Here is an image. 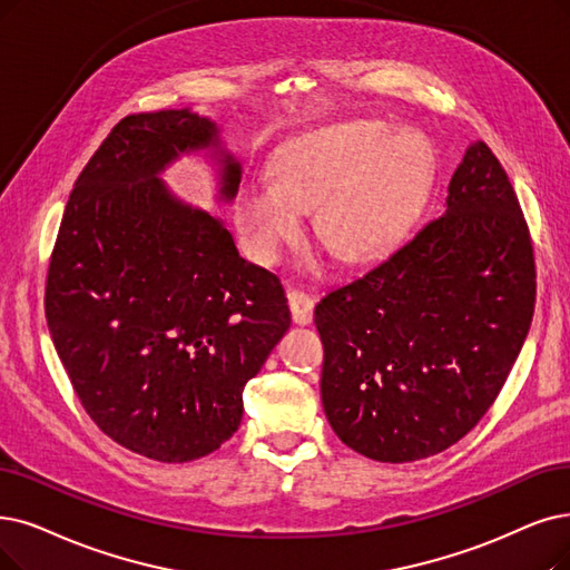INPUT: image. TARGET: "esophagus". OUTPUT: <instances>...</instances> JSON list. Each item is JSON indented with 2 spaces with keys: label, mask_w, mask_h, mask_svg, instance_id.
Listing matches in <instances>:
<instances>
[{
  "label": "esophagus",
  "mask_w": 570,
  "mask_h": 570,
  "mask_svg": "<svg viewBox=\"0 0 570 570\" xmlns=\"http://www.w3.org/2000/svg\"><path fill=\"white\" fill-rule=\"evenodd\" d=\"M287 302H289V311H292V321L297 325H308L313 321V297H308V294L304 289H297V287H289L287 289Z\"/></svg>",
  "instance_id": "obj_1"
}]
</instances>
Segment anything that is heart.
<instances>
[{
  "label": "heart",
  "instance_id": "obj_1",
  "mask_svg": "<svg viewBox=\"0 0 570 570\" xmlns=\"http://www.w3.org/2000/svg\"><path fill=\"white\" fill-rule=\"evenodd\" d=\"M428 179V161L412 138L355 121L315 130L289 142L271 177L247 181L236 196V219L257 262H276L297 240L304 219L341 262H364L391 247L412 219Z\"/></svg>",
  "mask_w": 570,
  "mask_h": 570
}]
</instances>
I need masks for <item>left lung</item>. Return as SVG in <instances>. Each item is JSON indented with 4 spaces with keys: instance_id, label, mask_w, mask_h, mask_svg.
<instances>
[{
    "instance_id": "1",
    "label": "left lung",
    "mask_w": 570,
    "mask_h": 570,
    "mask_svg": "<svg viewBox=\"0 0 570 570\" xmlns=\"http://www.w3.org/2000/svg\"><path fill=\"white\" fill-rule=\"evenodd\" d=\"M533 306L527 217L505 168L476 142L446 210L315 306L332 430L381 463L456 444L505 385Z\"/></svg>"
}]
</instances>
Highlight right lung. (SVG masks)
Here are the masks:
<instances>
[{
	"label": "right lung",
	"instance_id": "1",
	"mask_svg": "<svg viewBox=\"0 0 570 570\" xmlns=\"http://www.w3.org/2000/svg\"><path fill=\"white\" fill-rule=\"evenodd\" d=\"M217 145L187 109L128 114L79 173L51 253L43 308L86 414L121 446L187 463L229 440L243 389L289 327L276 273L226 226L181 206L158 170ZM222 194L240 168L224 161Z\"/></svg>",
	"mask_w": 570,
	"mask_h": 570
}]
</instances>
